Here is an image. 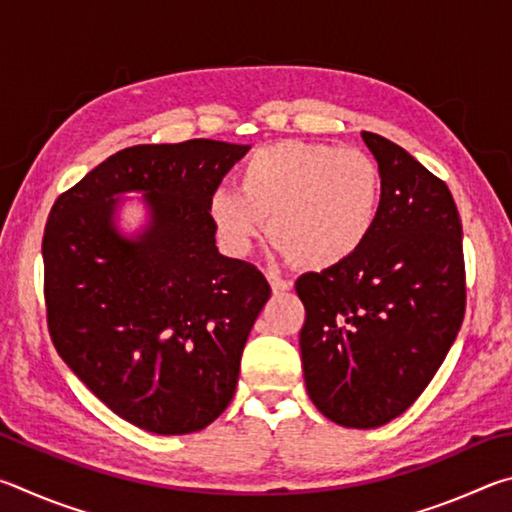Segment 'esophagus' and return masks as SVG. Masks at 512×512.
<instances>
[{
  "mask_svg": "<svg viewBox=\"0 0 512 512\" xmlns=\"http://www.w3.org/2000/svg\"><path fill=\"white\" fill-rule=\"evenodd\" d=\"M266 277H268V282H271V289L275 293H284V291L291 289V282L284 280V277H280V275L273 273V271H266Z\"/></svg>",
  "mask_w": 512,
  "mask_h": 512,
  "instance_id": "34e87169",
  "label": "esophagus"
}]
</instances>
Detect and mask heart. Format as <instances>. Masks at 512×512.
Masks as SVG:
<instances>
[{
    "instance_id": "b5f03b06",
    "label": "heart",
    "mask_w": 512,
    "mask_h": 512,
    "mask_svg": "<svg viewBox=\"0 0 512 512\" xmlns=\"http://www.w3.org/2000/svg\"><path fill=\"white\" fill-rule=\"evenodd\" d=\"M381 205V171L366 151L284 140L241 164L235 189H216L210 219L230 255L266 232L293 264L327 268L366 244Z\"/></svg>"
}]
</instances>
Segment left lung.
<instances>
[{"label":"left lung","instance_id":"1","mask_svg":"<svg viewBox=\"0 0 512 512\" xmlns=\"http://www.w3.org/2000/svg\"><path fill=\"white\" fill-rule=\"evenodd\" d=\"M381 205L357 253L298 277L300 352L316 409L372 429L418 400L465 316L463 225L445 180L375 133Z\"/></svg>","mask_w":512,"mask_h":512}]
</instances>
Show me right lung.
Masks as SVG:
<instances>
[{"mask_svg":"<svg viewBox=\"0 0 512 512\" xmlns=\"http://www.w3.org/2000/svg\"><path fill=\"white\" fill-rule=\"evenodd\" d=\"M250 146L124 149L51 207L42 237L47 327L76 377L119 418L160 436L201 431L230 404L271 287L216 248L210 198ZM144 191L150 228L121 238L112 195Z\"/></svg>","mask_w":512,"mask_h":512,"instance_id":"obj_1","label":"right lung"}]
</instances>
